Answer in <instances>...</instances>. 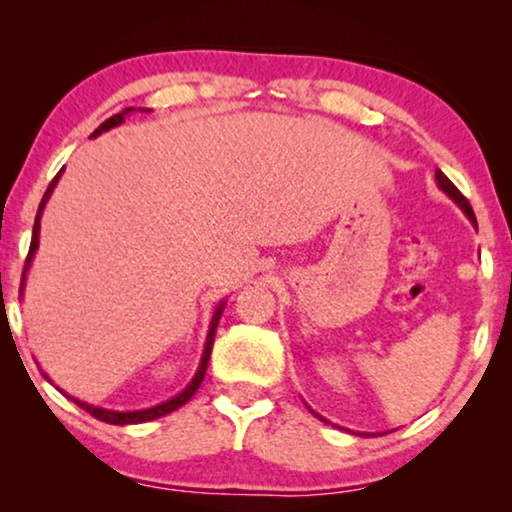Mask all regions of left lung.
I'll list each match as a JSON object with an SVG mask.
<instances>
[{
  "label": "left lung",
  "instance_id": "left-lung-1",
  "mask_svg": "<svg viewBox=\"0 0 512 512\" xmlns=\"http://www.w3.org/2000/svg\"><path fill=\"white\" fill-rule=\"evenodd\" d=\"M436 181H438V188H440V191H443L445 195H447V198H450V200H454V205H457L459 209H461V212H464L466 216H468V221H471L473 223V226L475 228H478V223H475V214H473V209H471V205H468V200L464 198V195H461L459 193V188L457 186H454L452 184V181L450 179H447L445 177V174L443 172H440V170H436ZM314 412V410H312ZM314 415H317V412H314ZM319 419H321V422H326V419L324 417H321V415H317ZM368 436H370V433H368Z\"/></svg>",
  "mask_w": 512,
  "mask_h": 512
}]
</instances>
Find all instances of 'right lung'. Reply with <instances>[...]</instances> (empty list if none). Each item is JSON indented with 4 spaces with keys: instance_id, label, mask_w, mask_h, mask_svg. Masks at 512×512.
I'll return each mask as SVG.
<instances>
[{
    "instance_id": "right-lung-1",
    "label": "right lung",
    "mask_w": 512,
    "mask_h": 512,
    "mask_svg": "<svg viewBox=\"0 0 512 512\" xmlns=\"http://www.w3.org/2000/svg\"><path fill=\"white\" fill-rule=\"evenodd\" d=\"M135 111H142V114H149L151 109H135V107H128V109H123V111H118L116 116H111V118H107V121H104L100 128H97L93 135L90 137H100L102 132H107V130H111V128H116V125H121L123 121H125V116H130V114H135ZM60 174H62V170L55 174V179L51 181V184H48V188H46V193H44V198H41V205H39V212H37V219H34V228H32V242H30V254H27V261H25V270H23V282H20V293H23V289H25V277H27V270H30V265H32V258H34V254H37V249H39V230H41V214H44V207H46V202L51 200V193H53V188L58 186V181H60ZM223 307H226V300H221L219 305H216V310H214V314H212V321H209V331H207V340H205V349H202V359H200V366H198V370H195V375H193V380L186 384V389L184 391H179L177 396H172L170 401H165V403H158V405H153V408H144V410H130V412H121V410H107V408H95V405H90V403H83V401H79V398H72V401L79 405V408H83L86 412H90V415H93L95 419H100V422H107V424H116V426H125V424H142V422H151V419H158V417H163V415H170V412H174L177 408H181V405L184 403H188L193 398V394L195 391H198V387L202 384V380H205V373H207V363H209V354H212V347H214V335H216V326H219V319H221V314H223ZM44 377L48 380V375L44 373ZM62 391V389H60ZM62 394H65V391H62ZM67 396V394H65Z\"/></svg>"
}]
</instances>
